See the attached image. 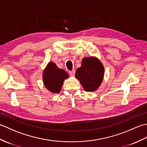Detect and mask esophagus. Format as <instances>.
Segmentation results:
<instances>
[{
	"label": "esophagus",
	"instance_id": "esophagus-1",
	"mask_svg": "<svg viewBox=\"0 0 147 147\" xmlns=\"http://www.w3.org/2000/svg\"><path fill=\"white\" fill-rule=\"evenodd\" d=\"M69 74L71 76H74V74H75V71L73 70V71H69Z\"/></svg>",
	"mask_w": 147,
	"mask_h": 147
}]
</instances>
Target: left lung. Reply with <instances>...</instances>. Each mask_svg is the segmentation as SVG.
<instances>
[{
	"mask_svg": "<svg viewBox=\"0 0 147 147\" xmlns=\"http://www.w3.org/2000/svg\"><path fill=\"white\" fill-rule=\"evenodd\" d=\"M104 69L102 63L95 57L84 58L81 67L78 68L75 76L87 92L95 91L100 85Z\"/></svg>",
	"mask_w": 147,
	"mask_h": 147,
	"instance_id": "1",
	"label": "left lung"
}]
</instances>
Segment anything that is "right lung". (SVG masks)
<instances>
[{
  "label": "right lung",
  "instance_id": "obj_1",
  "mask_svg": "<svg viewBox=\"0 0 147 147\" xmlns=\"http://www.w3.org/2000/svg\"><path fill=\"white\" fill-rule=\"evenodd\" d=\"M68 77L66 72L58 68L54 62H49L43 74L45 86L50 92L55 93L60 92L64 80Z\"/></svg>",
  "mask_w": 147,
  "mask_h": 147
}]
</instances>
